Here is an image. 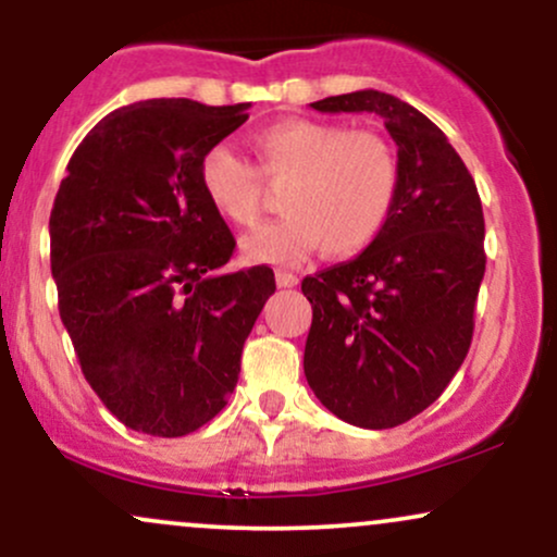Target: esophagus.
Returning a JSON list of instances; mask_svg holds the SVG:
<instances>
[{
  "label": "esophagus",
  "mask_w": 557,
  "mask_h": 557,
  "mask_svg": "<svg viewBox=\"0 0 557 557\" xmlns=\"http://www.w3.org/2000/svg\"><path fill=\"white\" fill-rule=\"evenodd\" d=\"M274 280H277L280 287H293L298 285V277L293 272H285V270H277L274 272Z\"/></svg>",
  "instance_id": "34e87169"
}]
</instances>
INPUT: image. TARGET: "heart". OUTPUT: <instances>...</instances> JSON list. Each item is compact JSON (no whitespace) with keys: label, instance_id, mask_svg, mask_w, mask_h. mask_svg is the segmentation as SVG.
Segmentation results:
<instances>
[{"label":"heart","instance_id":"obj_1","mask_svg":"<svg viewBox=\"0 0 557 557\" xmlns=\"http://www.w3.org/2000/svg\"><path fill=\"white\" fill-rule=\"evenodd\" d=\"M259 172L287 185L283 216L243 240L248 261L290 264L322 248L324 257H354L387 225L398 196V159L372 131L341 123L287 117L253 136ZM198 183L212 209L230 225L253 227L261 216L257 170L225 144L203 151Z\"/></svg>","mask_w":557,"mask_h":557}]
</instances>
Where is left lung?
Returning a JSON list of instances; mask_svg holds the SVG:
<instances>
[{
	"label": "left lung",
	"mask_w": 557,
	"mask_h": 557,
	"mask_svg": "<svg viewBox=\"0 0 557 557\" xmlns=\"http://www.w3.org/2000/svg\"><path fill=\"white\" fill-rule=\"evenodd\" d=\"M317 112H374L398 146V196L354 261L306 277L311 330L304 374L327 411L389 430L432 406L469 354L484 277L474 177L417 107L374 88L314 101Z\"/></svg>",
	"instance_id": "1"
}]
</instances>
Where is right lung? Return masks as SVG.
Listing matches in <instances>:
<instances>
[{"instance_id":"1","label":"right lung","mask_w":557,"mask_h":557,"mask_svg":"<svg viewBox=\"0 0 557 557\" xmlns=\"http://www.w3.org/2000/svg\"><path fill=\"white\" fill-rule=\"evenodd\" d=\"M251 104L149 99L107 114L57 190L52 277L83 376L131 430L183 437L225 408L270 267L222 272L235 238L198 162Z\"/></svg>"}]
</instances>
